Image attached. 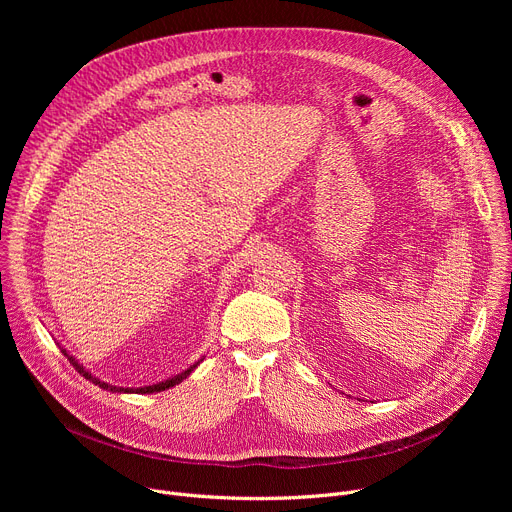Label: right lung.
<instances>
[{
	"label": "right lung",
	"mask_w": 512,
	"mask_h": 512,
	"mask_svg": "<svg viewBox=\"0 0 512 512\" xmlns=\"http://www.w3.org/2000/svg\"><path fill=\"white\" fill-rule=\"evenodd\" d=\"M60 346V351L70 359V363L76 367V371L83 375V378H87L89 382H93L95 386H99V388H103V390H107V392H118V394H153V392H164V390H168V388H172V386H176V384H180L182 380H186L188 375H191L195 369H197V365L205 359V357H201L197 363H193L191 367L188 369H184L182 373H178V375H174V378H168V380H164V382H159V384H153V386H141V388H122V386H112V384H107V382H101L99 378H95V375L87 369V367H83V363H78L66 348L62 346V344H58Z\"/></svg>",
	"instance_id": "1"
}]
</instances>
